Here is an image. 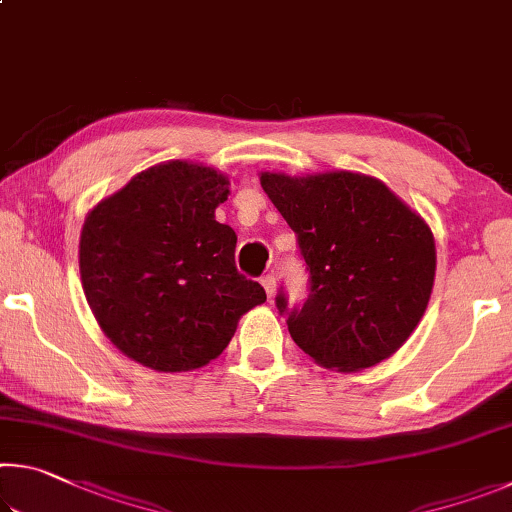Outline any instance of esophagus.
Masks as SVG:
<instances>
[{
	"label": "esophagus",
	"mask_w": 512,
	"mask_h": 512,
	"mask_svg": "<svg viewBox=\"0 0 512 512\" xmlns=\"http://www.w3.org/2000/svg\"><path fill=\"white\" fill-rule=\"evenodd\" d=\"M262 287H264V291H266V296L268 298H273L275 296V291H277V282H275V275L271 273V275H266V277H262Z\"/></svg>",
	"instance_id": "1"
}]
</instances>
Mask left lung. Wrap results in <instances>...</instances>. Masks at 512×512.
<instances>
[{"label":"left lung","instance_id":"1","mask_svg":"<svg viewBox=\"0 0 512 512\" xmlns=\"http://www.w3.org/2000/svg\"><path fill=\"white\" fill-rule=\"evenodd\" d=\"M259 183L289 228L311 277L309 298L289 311V334L318 366L357 372L409 341L427 311L436 277L429 223L381 180L357 171ZM287 311V298L277 296Z\"/></svg>","mask_w":512,"mask_h":512}]
</instances>
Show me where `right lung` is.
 I'll use <instances>...</instances> for the list:
<instances>
[{
  "label": "right lung",
  "instance_id": "1",
  "mask_svg": "<svg viewBox=\"0 0 512 512\" xmlns=\"http://www.w3.org/2000/svg\"><path fill=\"white\" fill-rule=\"evenodd\" d=\"M225 173L169 160L133 176L85 216L81 284L115 348L158 372L203 368L228 348L239 318L266 302L237 273V235L216 221Z\"/></svg>",
  "mask_w": 512,
  "mask_h": 512
}]
</instances>
